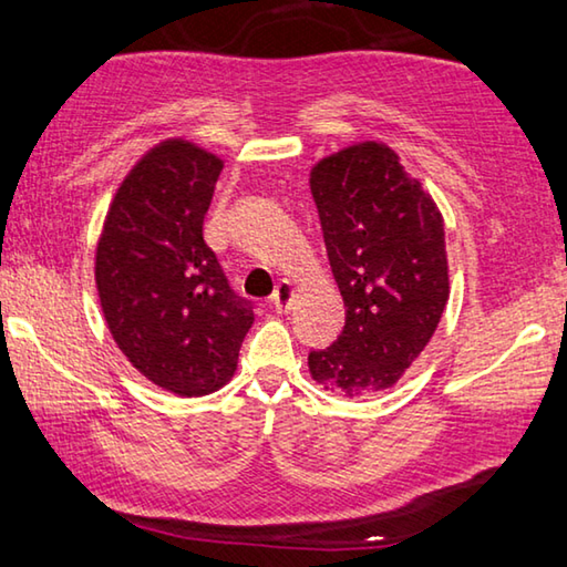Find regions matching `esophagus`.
Wrapping results in <instances>:
<instances>
[{
	"label": "esophagus",
	"instance_id": "esophagus-1",
	"mask_svg": "<svg viewBox=\"0 0 567 567\" xmlns=\"http://www.w3.org/2000/svg\"><path fill=\"white\" fill-rule=\"evenodd\" d=\"M293 296H296L293 286L289 281H281V284H278V289L274 291V296H271L274 309L276 311H289L291 303H293Z\"/></svg>",
	"mask_w": 567,
	"mask_h": 567
}]
</instances>
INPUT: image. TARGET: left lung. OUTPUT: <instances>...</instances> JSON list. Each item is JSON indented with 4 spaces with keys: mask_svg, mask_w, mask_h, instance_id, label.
Returning a JSON list of instances; mask_svg holds the SVG:
<instances>
[{
    "mask_svg": "<svg viewBox=\"0 0 567 567\" xmlns=\"http://www.w3.org/2000/svg\"><path fill=\"white\" fill-rule=\"evenodd\" d=\"M309 183L347 309L341 337L311 351L309 371L349 399L384 392L430 344L450 299L442 213L379 141L321 157Z\"/></svg>",
    "mask_w": 567,
    "mask_h": 567,
    "instance_id": "obj_1",
    "label": "left lung"
}]
</instances>
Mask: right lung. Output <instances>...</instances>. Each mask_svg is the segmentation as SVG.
Returning a JSON list of instances; mask_svg holds the SVG:
<instances>
[{
	"mask_svg": "<svg viewBox=\"0 0 567 567\" xmlns=\"http://www.w3.org/2000/svg\"><path fill=\"white\" fill-rule=\"evenodd\" d=\"M223 161L183 137L153 145L120 183L95 248L102 317L145 379L178 396L236 374L254 311L203 240Z\"/></svg>",
	"mask_w": 567,
	"mask_h": 567,
	"instance_id": "right-lung-1",
	"label": "right lung"
}]
</instances>
